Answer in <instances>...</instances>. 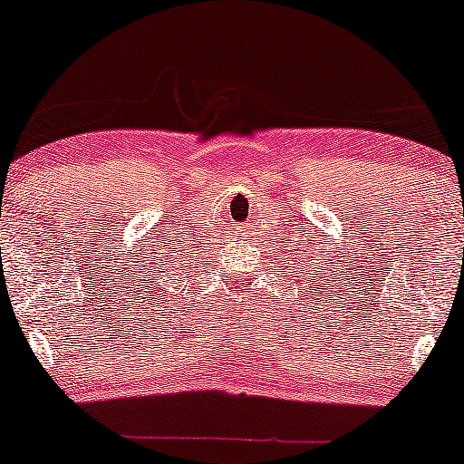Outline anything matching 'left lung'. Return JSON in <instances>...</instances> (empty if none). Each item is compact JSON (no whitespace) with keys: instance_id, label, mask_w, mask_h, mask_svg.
<instances>
[{"instance_id":"left-lung-1","label":"left lung","mask_w":464,"mask_h":464,"mask_svg":"<svg viewBox=\"0 0 464 464\" xmlns=\"http://www.w3.org/2000/svg\"><path fill=\"white\" fill-rule=\"evenodd\" d=\"M318 273H321V268H318Z\"/></svg>"}]
</instances>
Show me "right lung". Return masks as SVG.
I'll use <instances>...</instances> for the list:
<instances>
[{
  "instance_id": "1",
  "label": "right lung",
  "mask_w": 464,
  "mask_h": 464,
  "mask_svg": "<svg viewBox=\"0 0 464 464\" xmlns=\"http://www.w3.org/2000/svg\"><path fill=\"white\" fill-rule=\"evenodd\" d=\"M154 266H146V270H148V275H143V281H146V287H152V290H161V287H154L157 284H161V282H157V278L163 279H172V276H169V264H174V259H169V264H165L163 262V257H161V262H152ZM165 292V290H163ZM165 296V295H163Z\"/></svg>"
}]
</instances>
